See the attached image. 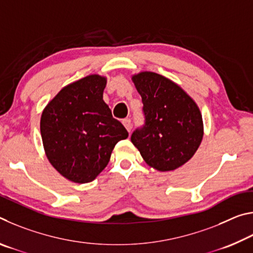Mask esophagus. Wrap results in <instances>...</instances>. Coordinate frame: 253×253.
<instances>
[{
    "mask_svg": "<svg viewBox=\"0 0 253 253\" xmlns=\"http://www.w3.org/2000/svg\"><path fill=\"white\" fill-rule=\"evenodd\" d=\"M123 125L125 126V128L127 129V131L128 132H130V130H131V121L129 118H125L123 121Z\"/></svg>",
    "mask_w": 253,
    "mask_h": 253,
    "instance_id": "1",
    "label": "esophagus"
}]
</instances>
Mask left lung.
Listing matches in <instances>:
<instances>
[{
	"label": "left lung",
	"mask_w": 253,
	"mask_h": 253,
	"mask_svg": "<svg viewBox=\"0 0 253 253\" xmlns=\"http://www.w3.org/2000/svg\"><path fill=\"white\" fill-rule=\"evenodd\" d=\"M142 97L145 126L132 132L131 143L151 168L170 172L194 156L204 127L199 106L166 77L152 71L131 76Z\"/></svg>",
	"instance_id": "obj_1"
}]
</instances>
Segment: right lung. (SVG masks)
Instances as JSON below:
<instances>
[{"label": "right lung", "mask_w": 253, "mask_h": 253, "mask_svg": "<svg viewBox=\"0 0 253 253\" xmlns=\"http://www.w3.org/2000/svg\"><path fill=\"white\" fill-rule=\"evenodd\" d=\"M107 78L89 75L63 87L41 115L40 130L51 165L71 182L95 179L128 131L102 99Z\"/></svg>", "instance_id": "1"}]
</instances>
